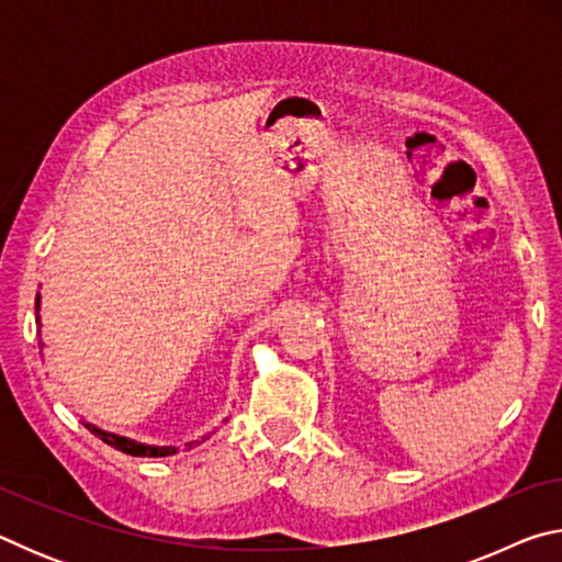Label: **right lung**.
<instances>
[{"label": "right lung", "mask_w": 562, "mask_h": 562, "mask_svg": "<svg viewBox=\"0 0 562 562\" xmlns=\"http://www.w3.org/2000/svg\"><path fill=\"white\" fill-rule=\"evenodd\" d=\"M36 307H40V297H36ZM36 322H40V319H36ZM40 345H42V341H40ZM83 426H87L91 434H97L103 443H109V446H113V449H119V451L128 453V456H148V459H150V456H170V453H176L173 446H146V443L131 441V439H126V436H116V434L101 431V429H97V426H91V424H83ZM195 443L198 441H190L188 449H193Z\"/></svg>", "instance_id": "right-lung-1"}]
</instances>
